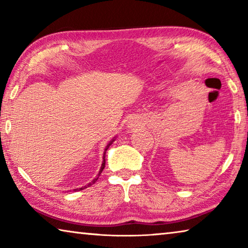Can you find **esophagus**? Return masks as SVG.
<instances>
[{
  "mask_svg": "<svg viewBox=\"0 0 248 248\" xmlns=\"http://www.w3.org/2000/svg\"><path fill=\"white\" fill-rule=\"evenodd\" d=\"M130 125H131V127H134V124H131Z\"/></svg>",
  "mask_w": 248,
  "mask_h": 248,
  "instance_id": "34e87169",
  "label": "esophagus"
}]
</instances>
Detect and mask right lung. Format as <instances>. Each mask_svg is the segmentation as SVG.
<instances>
[{
    "mask_svg": "<svg viewBox=\"0 0 248 248\" xmlns=\"http://www.w3.org/2000/svg\"><path fill=\"white\" fill-rule=\"evenodd\" d=\"M112 141H114V140H112ZM111 141V142H112ZM111 142H110V143H111ZM110 143H109L108 145H107V148L106 149H105V152H104V162H103V164H102V167H100V170H99V174L98 175H100V174H102V171H103V170H104V167H105V154H106V151H107V149L109 148V145H110ZM98 179V177L97 178H95L94 180H93V182H92L91 184H89V185H87V186H91V185L92 184H94L95 182H96V180H97ZM84 188H87L86 186H84V187H82V188H78V189H74V191H78V190H82V189H84Z\"/></svg>",
    "mask_w": 248,
    "mask_h": 248,
    "instance_id": "obj_1",
    "label": "right lung"
}]
</instances>
